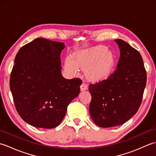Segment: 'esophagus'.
<instances>
[{
  "instance_id": "obj_1",
  "label": "esophagus",
  "mask_w": 156,
  "mask_h": 156,
  "mask_svg": "<svg viewBox=\"0 0 156 156\" xmlns=\"http://www.w3.org/2000/svg\"><path fill=\"white\" fill-rule=\"evenodd\" d=\"M87 89H88V86H87V84L82 83V84H81V86H80V90H81L82 91L86 90H87Z\"/></svg>"
}]
</instances>
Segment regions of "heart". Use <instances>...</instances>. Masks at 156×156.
Listing matches in <instances>:
<instances>
[{
  "label": "heart",
  "instance_id": "1",
  "mask_svg": "<svg viewBox=\"0 0 156 156\" xmlns=\"http://www.w3.org/2000/svg\"><path fill=\"white\" fill-rule=\"evenodd\" d=\"M105 47L98 46L81 49L75 52L72 58L67 57L64 60L66 74L75 76L79 68L87 69L86 74L92 80H101L111 74L115 59L111 51Z\"/></svg>",
  "mask_w": 156,
  "mask_h": 156
}]
</instances>
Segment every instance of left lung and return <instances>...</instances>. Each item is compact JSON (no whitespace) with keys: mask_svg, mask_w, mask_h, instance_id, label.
I'll list each match as a JSON object with an SVG mask.
<instances>
[{"mask_svg":"<svg viewBox=\"0 0 156 156\" xmlns=\"http://www.w3.org/2000/svg\"><path fill=\"white\" fill-rule=\"evenodd\" d=\"M120 49L117 69L107 80L89 85L90 117L101 127L123 124L140 108L147 74L143 59L136 49L122 39H115Z\"/></svg>","mask_w":156,"mask_h":156,"instance_id":"left-lung-1","label":"left lung"}]
</instances>
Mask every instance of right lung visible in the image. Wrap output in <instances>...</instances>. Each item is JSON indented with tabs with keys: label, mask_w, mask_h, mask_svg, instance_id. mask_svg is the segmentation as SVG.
Instances as JSON below:
<instances>
[{
	"label": "right lung",
	"mask_w": 156,
	"mask_h": 156,
	"mask_svg": "<svg viewBox=\"0 0 156 156\" xmlns=\"http://www.w3.org/2000/svg\"><path fill=\"white\" fill-rule=\"evenodd\" d=\"M64 43L37 38L16 54L10 88L20 117L35 127L52 129L64 119L68 105L80 92L82 81L62 75Z\"/></svg>",
	"instance_id": "right-lung-1"
}]
</instances>
